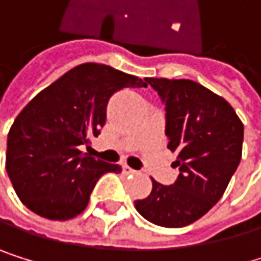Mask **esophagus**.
Segmentation results:
<instances>
[{"mask_svg":"<svg viewBox=\"0 0 261 261\" xmlns=\"http://www.w3.org/2000/svg\"><path fill=\"white\" fill-rule=\"evenodd\" d=\"M122 172H123L125 175H133V174H138V170L132 169V167L126 166V164H123V166H122Z\"/></svg>","mask_w":261,"mask_h":261,"instance_id":"esophagus-1","label":"esophagus"}]
</instances>
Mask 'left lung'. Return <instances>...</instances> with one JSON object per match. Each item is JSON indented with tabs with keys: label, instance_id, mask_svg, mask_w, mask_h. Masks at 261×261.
<instances>
[{
	"label": "left lung",
	"instance_id": "obj_1",
	"mask_svg": "<svg viewBox=\"0 0 261 261\" xmlns=\"http://www.w3.org/2000/svg\"><path fill=\"white\" fill-rule=\"evenodd\" d=\"M166 109L167 147L177 153L174 185L152 178V193L136 200L141 216L178 228L200 219L222 197L241 161L244 126L222 97L191 80L145 78Z\"/></svg>",
	"mask_w": 261,
	"mask_h": 261
}]
</instances>
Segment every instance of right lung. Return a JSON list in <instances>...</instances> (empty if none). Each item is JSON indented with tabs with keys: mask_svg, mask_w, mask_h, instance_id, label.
I'll list each match as a JSON object with an SVG mask.
<instances>
[{
	"mask_svg": "<svg viewBox=\"0 0 261 261\" xmlns=\"http://www.w3.org/2000/svg\"><path fill=\"white\" fill-rule=\"evenodd\" d=\"M147 84L105 64L68 70L29 101L7 135L6 170L20 200L36 215L67 221L84 212L106 172L122 167L81 152L106 122L109 98Z\"/></svg>",
	"mask_w": 261,
	"mask_h": 261,
	"instance_id": "1",
	"label": "right lung"
}]
</instances>
